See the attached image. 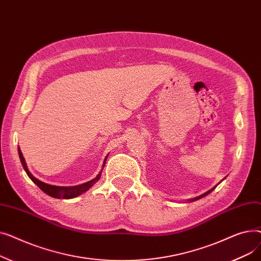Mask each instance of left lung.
<instances>
[{
  "mask_svg": "<svg viewBox=\"0 0 261 261\" xmlns=\"http://www.w3.org/2000/svg\"><path fill=\"white\" fill-rule=\"evenodd\" d=\"M224 179H225V177H224ZM221 182H222V181H221ZM217 186H218V184H217L215 187H213L212 189H210L208 191H206V193H205V194H203V195H201V196H199V197H196V198H194V199H189L187 202H194V201H197V200H199V199H201V198H203V197H205V196H207L208 194L212 193V191H213Z\"/></svg>",
  "mask_w": 261,
  "mask_h": 261,
  "instance_id": "left-lung-1",
  "label": "left lung"
}]
</instances>
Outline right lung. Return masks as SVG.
Listing matches in <instances>:
<instances>
[{
    "instance_id": "add662e5",
    "label": "right lung",
    "mask_w": 261,
    "mask_h": 261,
    "mask_svg": "<svg viewBox=\"0 0 261 261\" xmlns=\"http://www.w3.org/2000/svg\"><path fill=\"white\" fill-rule=\"evenodd\" d=\"M18 152H19V156H20V161H21V164L22 166L25 170V172L27 173V175H29L30 179L41 189L42 191H44V193L53 198H56V199H73V198H76L80 195H82L84 193H86V191H88L96 182H97L100 176H101V172H102V169L106 165V161H107V158L109 154H107V156L105 158V161H103V164H102V168L101 170L99 171V173L96 175V177H94L93 180L89 181V182H86V183H82L80 185H76V186H55V185H50V184H47V183H44L42 181L38 180L37 177H35L31 171L29 170V168H27V165H26V162H25V159L21 152L20 150V147H18Z\"/></svg>"
}]
</instances>
